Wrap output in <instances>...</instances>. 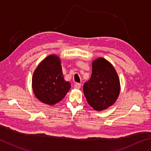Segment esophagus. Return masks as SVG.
I'll use <instances>...</instances> for the list:
<instances>
[{
	"label": "esophagus",
	"mask_w": 151,
	"mask_h": 151,
	"mask_svg": "<svg viewBox=\"0 0 151 151\" xmlns=\"http://www.w3.org/2000/svg\"><path fill=\"white\" fill-rule=\"evenodd\" d=\"M81 87V84L78 83H76V84H74V88H77V89H79Z\"/></svg>",
	"instance_id": "esophagus-1"
}]
</instances>
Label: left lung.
<instances>
[{
	"label": "left lung",
	"mask_w": 151,
	"mask_h": 151,
	"mask_svg": "<svg viewBox=\"0 0 151 151\" xmlns=\"http://www.w3.org/2000/svg\"><path fill=\"white\" fill-rule=\"evenodd\" d=\"M83 93L93 108L102 111L112 106L120 93V81L111 64L103 58L93 63V72L90 79L85 83Z\"/></svg>",
	"instance_id": "1"
}]
</instances>
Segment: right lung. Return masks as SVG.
<instances>
[{
  "label": "right lung",
  "instance_id": "add662e5",
  "mask_svg": "<svg viewBox=\"0 0 151 151\" xmlns=\"http://www.w3.org/2000/svg\"><path fill=\"white\" fill-rule=\"evenodd\" d=\"M64 81L59 58L46 57L37 67L32 77V89L36 97L45 104L54 105L63 100L70 88Z\"/></svg>",
  "mask_w": 151,
  "mask_h": 151
}]
</instances>
